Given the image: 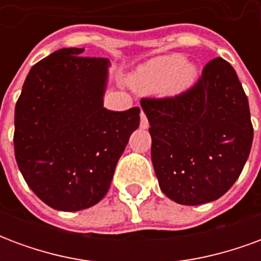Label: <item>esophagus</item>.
Wrapping results in <instances>:
<instances>
[{
  "label": "esophagus",
  "instance_id": "obj_1",
  "mask_svg": "<svg viewBox=\"0 0 261 261\" xmlns=\"http://www.w3.org/2000/svg\"><path fill=\"white\" fill-rule=\"evenodd\" d=\"M140 127H141V128H148V127H149V121H148L145 113H141V121H140Z\"/></svg>",
  "mask_w": 261,
  "mask_h": 261
}]
</instances>
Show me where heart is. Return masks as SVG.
I'll return each mask as SVG.
<instances>
[{"label":"heart","instance_id":"1","mask_svg":"<svg viewBox=\"0 0 261 261\" xmlns=\"http://www.w3.org/2000/svg\"><path fill=\"white\" fill-rule=\"evenodd\" d=\"M196 76L194 65L185 63L181 56H162L138 69L134 84L151 93H176L190 85Z\"/></svg>","mask_w":261,"mask_h":261}]
</instances>
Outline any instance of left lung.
Returning <instances> with one entry per match:
<instances>
[{"label":"left lung","instance_id":"1","mask_svg":"<svg viewBox=\"0 0 261 261\" xmlns=\"http://www.w3.org/2000/svg\"><path fill=\"white\" fill-rule=\"evenodd\" d=\"M161 190L183 205L217 200L241 176L253 142L247 96L233 67L208 61L175 96L142 97Z\"/></svg>","mask_w":261,"mask_h":261}]
</instances>
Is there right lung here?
<instances>
[{
  "mask_svg": "<svg viewBox=\"0 0 261 261\" xmlns=\"http://www.w3.org/2000/svg\"><path fill=\"white\" fill-rule=\"evenodd\" d=\"M61 48L33 65L15 106L14 148L23 179L43 202L80 211L102 200L140 108H103L109 60Z\"/></svg>",
  "mask_w": 261,
  "mask_h": 261,
  "instance_id": "obj_1",
  "label": "right lung"
}]
</instances>
